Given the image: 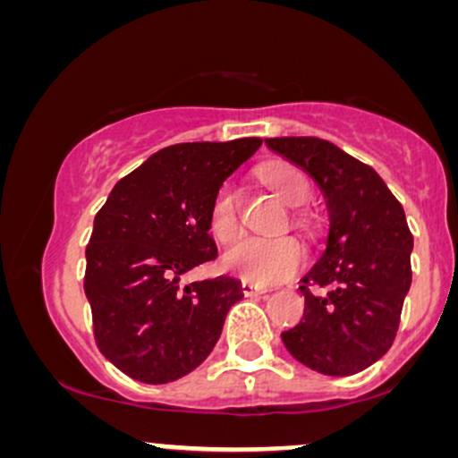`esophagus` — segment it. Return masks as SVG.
Returning <instances> with one entry per match:
<instances>
[{"label": "esophagus", "instance_id": "34e87169", "mask_svg": "<svg viewBox=\"0 0 458 458\" xmlns=\"http://www.w3.org/2000/svg\"><path fill=\"white\" fill-rule=\"evenodd\" d=\"M241 291H243L245 297H259V295H265V293H267L265 288L256 286V284H251V282L241 284Z\"/></svg>", "mask_w": 458, "mask_h": 458}]
</instances>
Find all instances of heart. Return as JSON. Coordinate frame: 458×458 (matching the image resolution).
Returning a JSON list of instances; mask_svg holds the SVG:
<instances>
[{
  "mask_svg": "<svg viewBox=\"0 0 458 458\" xmlns=\"http://www.w3.org/2000/svg\"><path fill=\"white\" fill-rule=\"evenodd\" d=\"M265 181L286 207L299 208L312 196L310 181L295 167L277 165L265 172ZM211 233L215 239L228 243L241 233L239 191L234 185H224L213 198L211 215H208ZM306 251L295 239H256L245 236L228 247L224 254V269L241 280L259 284V286H276L291 280L303 267Z\"/></svg>",
  "mask_w": 458,
  "mask_h": 458,
  "instance_id": "heart-1",
  "label": "heart"
}]
</instances>
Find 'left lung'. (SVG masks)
<instances>
[{"instance_id": "obj_1", "label": "left lung", "mask_w": 458, "mask_h": 458, "mask_svg": "<svg viewBox=\"0 0 458 458\" xmlns=\"http://www.w3.org/2000/svg\"><path fill=\"white\" fill-rule=\"evenodd\" d=\"M265 144L317 182L329 213L325 251L303 276L306 312L282 343L320 375H355L390 351L401 323L411 286L407 217L383 178L331 141L271 138ZM308 283L321 291L312 293Z\"/></svg>"}]
</instances>
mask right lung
Segmentation results:
<instances>
[{
	"label": "right lung",
	"instance_id": "right-lung-1",
	"mask_svg": "<svg viewBox=\"0 0 458 458\" xmlns=\"http://www.w3.org/2000/svg\"><path fill=\"white\" fill-rule=\"evenodd\" d=\"M260 138L167 146L118 181L94 217L86 297L98 349L131 379L170 383L211 355L241 282L181 280L217 256L213 198Z\"/></svg>",
	"mask_w": 458,
	"mask_h": 458
}]
</instances>
